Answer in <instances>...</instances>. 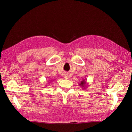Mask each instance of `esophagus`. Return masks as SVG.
<instances>
[{"label":"esophagus","instance_id":"obj_1","mask_svg":"<svg viewBox=\"0 0 132 132\" xmlns=\"http://www.w3.org/2000/svg\"><path fill=\"white\" fill-rule=\"evenodd\" d=\"M64 78H65V79H68V75L67 74H65L64 75Z\"/></svg>","mask_w":132,"mask_h":132}]
</instances>
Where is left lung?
Masks as SVG:
<instances>
[{
  "label": "left lung",
  "mask_w": 132,
  "mask_h": 132,
  "mask_svg": "<svg viewBox=\"0 0 132 132\" xmlns=\"http://www.w3.org/2000/svg\"><path fill=\"white\" fill-rule=\"evenodd\" d=\"M86 80L87 79H84V80H82L81 81V83L80 84H79V85H80V86L81 87H82L83 89H85L86 88H85V87H86L87 86H86V85H87V82H86Z\"/></svg>",
  "instance_id": "obj_1"
}]
</instances>
